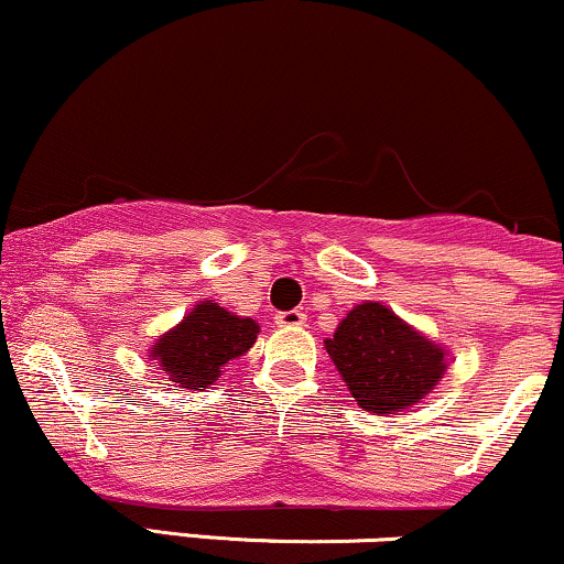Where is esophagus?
Segmentation results:
<instances>
[{
    "mask_svg": "<svg viewBox=\"0 0 564 564\" xmlns=\"http://www.w3.org/2000/svg\"><path fill=\"white\" fill-rule=\"evenodd\" d=\"M304 323H307V315H304L302 310H286V313L275 315V326L281 328H296L304 326Z\"/></svg>",
    "mask_w": 564,
    "mask_h": 564,
    "instance_id": "obj_1",
    "label": "esophagus"
}]
</instances>
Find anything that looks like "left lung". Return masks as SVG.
Wrapping results in <instances>:
<instances>
[{"instance_id":"1","label":"left lung","mask_w":564,"mask_h":564,"mask_svg":"<svg viewBox=\"0 0 564 564\" xmlns=\"http://www.w3.org/2000/svg\"><path fill=\"white\" fill-rule=\"evenodd\" d=\"M326 352L358 405L373 413L419 403L445 371L443 349L379 302L349 310Z\"/></svg>"}]
</instances>
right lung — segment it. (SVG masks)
<instances>
[{
  "mask_svg": "<svg viewBox=\"0 0 564 564\" xmlns=\"http://www.w3.org/2000/svg\"><path fill=\"white\" fill-rule=\"evenodd\" d=\"M260 326L251 318H238L217 302L196 304L187 318L153 345L151 358L161 371L187 390L215 384L228 360L254 345Z\"/></svg>",
  "mask_w": 564,
  "mask_h": 564,
  "instance_id": "add662e5",
  "label": "right lung"
}]
</instances>
